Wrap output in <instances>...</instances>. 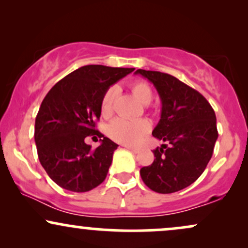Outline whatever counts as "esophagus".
<instances>
[{
	"label": "esophagus",
	"instance_id": "obj_1",
	"mask_svg": "<svg viewBox=\"0 0 248 248\" xmlns=\"http://www.w3.org/2000/svg\"><path fill=\"white\" fill-rule=\"evenodd\" d=\"M126 148H127V149H129L132 153H135V154H138L139 152H140L138 148H134V147H130V146H126Z\"/></svg>",
	"mask_w": 248,
	"mask_h": 248
}]
</instances>
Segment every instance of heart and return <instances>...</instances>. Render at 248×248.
<instances>
[{
  "instance_id": "obj_1",
  "label": "heart",
  "mask_w": 248,
  "mask_h": 248,
  "mask_svg": "<svg viewBox=\"0 0 248 248\" xmlns=\"http://www.w3.org/2000/svg\"><path fill=\"white\" fill-rule=\"evenodd\" d=\"M132 91L142 104H149L153 99V92L149 85L144 81H135L132 85ZM118 95V86L108 87L101 99V114L109 116L113 112V105ZM150 130V124L147 120H127L114 119L107 126V134L112 140L124 144H136Z\"/></svg>"
}]
</instances>
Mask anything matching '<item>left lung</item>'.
Returning <instances> with one entry per match:
<instances>
[{"label": "left lung", "instance_id": "obj_1", "mask_svg": "<svg viewBox=\"0 0 248 248\" xmlns=\"http://www.w3.org/2000/svg\"><path fill=\"white\" fill-rule=\"evenodd\" d=\"M157 90L161 119L153 136L164 144L154 150L155 160L141 168L144 184L158 193H172L191 186L211 160L218 139L215 110L198 91L173 76L138 70Z\"/></svg>", "mask_w": 248, "mask_h": 248}]
</instances>
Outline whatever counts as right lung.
Wrapping results in <instances>:
<instances>
[{
  "label": "right lung",
  "instance_id": "right-lung-1",
  "mask_svg": "<svg viewBox=\"0 0 248 248\" xmlns=\"http://www.w3.org/2000/svg\"><path fill=\"white\" fill-rule=\"evenodd\" d=\"M134 69L86 65L59 80L45 95L35 122L39 162L50 178L62 189L86 192L106 178L119 146L95 129L101 99L107 88ZM96 135L95 150L84 143Z\"/></svg>",
  "mask_w": 248,
  "mask_h": 248
}]
</instances>
